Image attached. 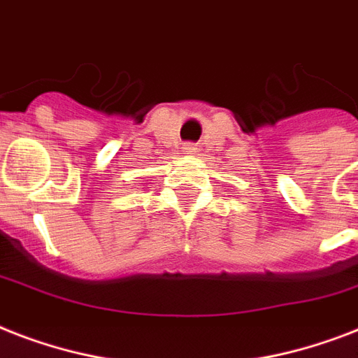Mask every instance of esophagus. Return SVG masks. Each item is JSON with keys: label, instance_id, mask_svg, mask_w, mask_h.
<instances>
[{"label": "esophagus", "instance_id": "1", "mask_svg": "<svg viewBox=\"0 0 358 358\" xmlns=\"http://www.w3.org/2000/svg\"><path fill=\"white\" fill-rule=\"evenodd\" d=\"M182 152H184V154H193V152H195V145H193V143H184V145H182Z\"/></svg>", "mask_w": 358, "mask_h": 358}]
</instances>
